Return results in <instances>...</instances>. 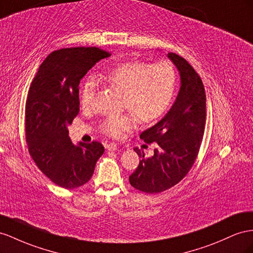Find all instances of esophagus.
I'll return each instance as SVG.
<instances>
[{
	"mask_svg": "<svg viewBox=\"0 0 253 253\" xmlns=\"http://www.w3.org/2000/svg\"><path fill=\"white\" fill-rule=\"evenodd\" d=\"M105 149L108 150V151H116V150L118 149V146L114 142H108V143H105Z\"/></svg>",
	"mask_w": 253,
	"mask_h": 253,
	"instance_id": "34e87169",
	"label": "esophagus"
}]
</instances>
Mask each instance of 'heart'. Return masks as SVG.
<instances>
[{
	"label": "heart",
	"mask_w": 253,
	"mask_h": 253,
	"mask_svg": "<svg viewBox=\"0 0 253 253\" xmlns=\"http://www.w3.org/2000/svg\"><path fill=\"white\" fill-rule=\"evenodd\" d=\"M102 78L108 85L124 93V108L136 114L142 122L161 117L173 97L175 71L168 61L153 65L143 61H126L108 70ZM94 93V82H86L81 88L82 107L89 108L92 105ZM133 115L126 114L121 117L107 118L102 121L101 131L113 137L132 131L137 122Z\"/></svg>",
	"instance_id": "1"
}]
</instances>
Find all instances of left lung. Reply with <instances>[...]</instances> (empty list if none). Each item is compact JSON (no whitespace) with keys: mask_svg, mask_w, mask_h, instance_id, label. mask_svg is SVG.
<instances>
[{"mask_svg":"<svg viewBox=\"0 0 253 253\" xmlns=\"http://www.w3.org/2000/svg\"><path fill=\"white\" fill-rule=\"evenodd\" d=\"M167 57L180 76V89L168 113L140 134L148 143L156 141L159 148L151 158L141 159L129 175L131 185L140 192L156 194L179 183L194 165L199 152L206 126V92L202 81L183 57L168 53Z\"/></svg>","mask_w":253,"mask_h":253,"instance_id":"8db88e82","label":"left lung"}]
</instances>
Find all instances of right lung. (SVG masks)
Wrapping results in <instances>:
<instances>
[{
  "mask_svg": "<svg viewBox=\"0 0 253 253\" xmlns=\"http://www.w3.org/2000/svg\"><path fill=\"white\" fill-rule=\"evenodd\" d=\"M107 52L98 47H69L52 52L32 82L25 105V134L37 167L63 188H78L93 174L104 152L98 141L72 143L68 126L80 112L79 85Z\"/></svg>",
  "mask_w": 253,
  "mask_h": 253,
  "instance_id": "right-lung-1",
  "label": "right lung"
}]
</instances>
